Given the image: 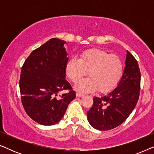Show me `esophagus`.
<instances>
[{"mask_svg": "<svg viewBox=\"0 0 154 154\" xmlns=\"http://www.w3.org/2000/svg\"><path fill=\"white\" fill-rule=\"evenodd\" d=\"M84 96V94L81 93V92H76V97H83Z\"/></svg>", "mask_w": 154, "mask_h": 154, "instance_id": "1", "label": "esophagus"}]
</instances>
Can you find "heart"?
<instances>
[{
    "label": "heart",
    "mask_w": 154,
    "mask_h": 154,
    "mask_svg": "<svg viewBox=\"0 0 154 154\" xmlns=\"http://www.w3.org/2000/svg\"><path fill=\"white\" fill-rule=\"evenodd\" d=\"M123 62L119 55L101 49H89L80 54L79 60L71 58L66 66L67 76L76 83L88 73V79L80 81L75 88L81 92L97 89L107 92L116 87L123 73Z\"/></svg>",
    "instance_id": "obj_1"
}]
</instances>
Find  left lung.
<instances>
[{
    "mask_svg": "<svg viewBox=\"0 0 154 154\" xmlns=\"http://www.w3.org/2000/svg\"><path fill=\"white\" fill-rule=\"evenodd\" d=\"M140 81L138 63L127 51L124 72L117 87L106 95L93 98L92 106L87 112L92 127L99 130H109L123 123L138 102Z\"/></svg>",
    "mask_w": 154,
    "mask_h": 154,
    "instance_id": "left-lung-1",
    "label": "left lung"
}]
</instances>
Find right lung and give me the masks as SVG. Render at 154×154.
Here are the masks:
<instances>
[{
  "label": "right lung",
  "instance_id": "1",
  "mask_svg": "<svg viewBox=\"0 0 154 154\" xmlns=\"http://www.w3.org/2000/svg\"><path fill=\"white\" fill-rule=\"evenodd\" d=\"M66 42L51 38L31 52L21 70V100L27 115L36 123L52 125L62 119L75 92L66 77L69 58ZM62 90L67 92L59 96Z\"/></svg>",
  "mask_w": 154,
  "mask_h": 154
}]
</instances>
